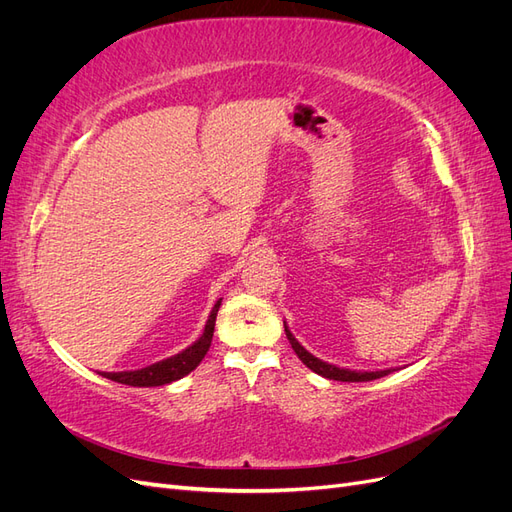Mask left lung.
Masks as SVG:
<instances>
[{"instance_id": "obj_1", "label": "left lung", "mask_w": 512, "mask_h": 512, "mask_svg": "<svg viewBox=\"0 0 512 512\" xmlns=\"http://www.w3.org/2000/svg\"><path fill=\"white\" fill-rule=\"evenodd\" d=\"M284 331H286V337H288V342H290L292 350L297 352V356L303 361V365L309 367L312 371H316V374L322 376V378L339 380V382H369V380H376V378H382V376H389L391 371H395V369L354 371V369H344V367H337V365H331V363H324V361L316 359L314 354H309V352L297 342V339H294V335H292L290 329L286 327V322H284Z\"/></svg>"}]
</instances>
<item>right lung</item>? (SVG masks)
<instances>
[{"mask_svg": "<svg viewBox=\"0 0 512 512\" xmlns=\"http://www.w3.org/2000/svg\"><path fill=\"white\" fill-rule=\"evenodd\" d=\"M220 305H222V299L213 305L203 335H200L192 346L181 350L179 354L170 356V359L153 363L149 367L134 369V371H100V376L113 380V382H119V384H128V386H162V384H170L183 376H188L190 371H194L200 365V361L205 359V354L211 346L215 316H218Z\"/></svg>", "mask_w": 512, "mask_h": 512, "instance_id": "add662e5", "label": "right lung"}]
</instances>
